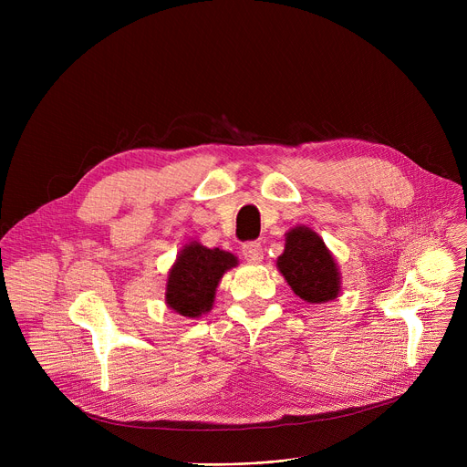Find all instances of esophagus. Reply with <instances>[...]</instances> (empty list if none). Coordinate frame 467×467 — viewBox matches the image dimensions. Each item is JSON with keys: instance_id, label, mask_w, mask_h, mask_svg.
<instances>
[{"instance_id": "1", "label": "esophagus", "mask_w": 467, "mask_h": 467, "mask_svg": "<svg viewBox=\"0 0 467 467\" xmlns=\"http://www.w3.org/2000/svg\"><path fill=\"white\" fill-rule=\"evenodd\" d=\"M242 255L250 263H259L263 259V246L257 240H250L242 246Z\"/></svg>"}]
</instances>
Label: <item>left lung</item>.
<instances>
[{"label": "left lung", "instance_id": "obj_1", "mask_svg": "<svg viewBox=\"0 0 467 467\" xmlns=\"http://www.w3.org/2000/svg\"><path fill=\"white\" fill-rule=\"evenodd\" d=\"M278 268L293 293L306 303H326L338 296L340 278L324 240L306 227L287 233Z\"/></svg>", "mask_w": 467, "mask_h": 467}]
</instances>
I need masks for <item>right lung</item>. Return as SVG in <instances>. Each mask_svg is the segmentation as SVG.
<instances>
[{
    "label": "right lung",
    "mask_w": 467,
    "mask_h": 467,
    "mask_svg": "<svg viewBox=\"0 0 467 467\" xmlns=\"http://www.w3.org/2000/svg\"><path fill=\"white\" fill-rule=\"evenodd\" d=\"M236 257L219 248L208 250L192 242L182 250L168 275L166 305L187 317H199L213 305L215 287Z\"/></svg>",
    "instance_id": "add662e5"
}]
</instances>
